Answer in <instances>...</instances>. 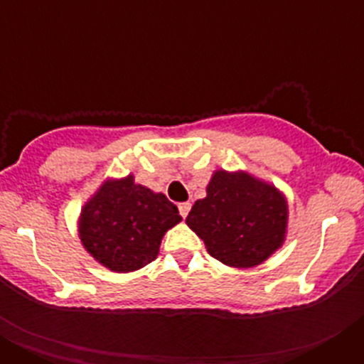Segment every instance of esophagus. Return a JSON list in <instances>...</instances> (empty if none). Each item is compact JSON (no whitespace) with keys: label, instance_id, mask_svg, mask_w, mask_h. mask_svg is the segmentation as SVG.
<instances>
[{"label":"esophagus","instance_id":"34e87169","mask_svg":"<svg viewBox=\"0 0 364 364\" xmlns=\"http://www.w3.org/2000/svg\"><path fill=\"white\" fill-rule=\"evenodd\" d=\"M189 210H191V204H189V202H182V204H178V211H180V215H182V217H188V213H189Z\"/></svg>","mask_w":364,"mask_h":364}]
</instances>
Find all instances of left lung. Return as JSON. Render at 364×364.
I'll use <instances>...</instances> for the list:
<instances>
[{
	"label": "left lung",
	"instance_id": "obj_1",
	"mask_svg": "<svg viewBox=\"0 0 364 364\" xmlns=\"http://www.w3.org/2000/svg\"><path fill=\"white\" fill-rule=\"evenodd\" d=\"M186 224L222 264L253 268L284 244L288 202L275 186L250 173L218 169Z\"/></svg>",
	"mask_w": 364,
	"mask_h": 364
}]
</instances>
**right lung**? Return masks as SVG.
Instances as JSON below:
<instances>
[{
    "instance_id": "add662e5",
    "label": "right lung",
    "mask_w": 364,
    "mask_h": 364,
    "mask_svg": "<svg viewBox=\"0 0 364 364\" xmlns=\"http://www.w3.org/2000/svg\"><path fill=\"white\" fill-rule=\"evenodd\" d=\"M182 220L164 193L134 182L133 175L107 178L78 218L87 253L111 272L129 273L156 259L167 230Z\"/></svg>"
}]
</instances>
